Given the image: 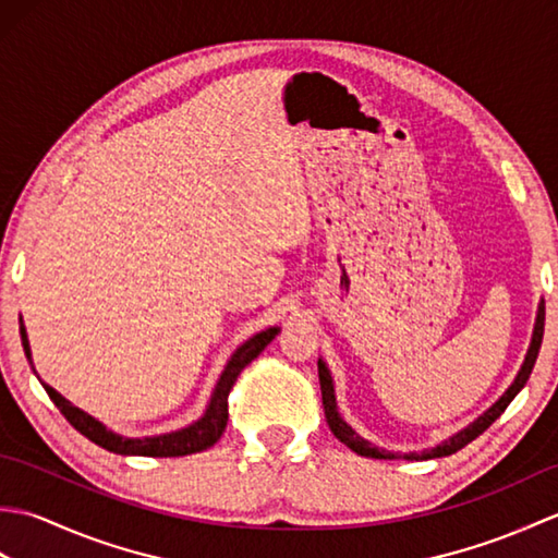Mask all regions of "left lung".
<instances>
[{
  "label": "left lung",
  "instance_id": "1",
  "mask_svg": "<svg viewBox=\"0 0 558 558\" xmlns=\"http://www.w3.org/2000/svg\"><path fill=\"white\" fill-rule=\"evenodd\" d=\"M542 336H544V300L539 302L537 306V322H535V330H532V342H530V350L525 354V362L523 366H520V372L515 376V381L508 386L506 393L494 402V405L480 414V417L468 424L465 429L458 432L456 436H450L448 441L438 444L436 448H429V450H422V453H405L402 458L405 460H429V458H444V456H450L456 453V450L465 448L470 441H475V438L480 434H484L489 429V426L501 417V412L511 405V400L520 393V388H523L527 384V378L532 374V366H535L537 362V354H539V348H542ZM318 384H322V400H324V412H326V422L330 426V432L336 434L338 441L345 444L348 448H352L354 453L357 456H364V458H381V460H393L398 458V453H390V450L386 448H378L374 444L366 441V438H362L357 432L352 429V426L340 417L338 412V402H336V388H333V378H330V372L324 360H318Z\"/></svg>",
  "mask_w": 558,
  "mask_h": 558
}]
</instances>
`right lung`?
<instances>
[{
	"mask_svg": "<svg viewBox=\"0 0 558 558\" xmlns=\"http://www.w3.org/2000/svg\"><path fill=\"white\" fill-rule=\"evenodd\" d=\"M278 330L280 328H276V326L260 330V333H256L254 338H248L244 345L236 348L228 366H225V372L220 374L216 388H213V396H210L204 417L196 420L194 424L184 426V429H177L170 434L144 436V438L120 436V434L110 432L108 426L98 422L96 417H90L88 412H83L76 405H71V402L59 396L52 386H47V384H43V386L47 390V396H50V400L59 408V412L64 414L66 422L74 426L76 432L90 438L93 444H98L105 450H110V453L148 456V458L192 456V453H201V450L210 448L222 436L225 426H228V396L236 381V376L242 374V369L248 362L256 360L258 354L264 352L268 342L278 336ZM21 342H23V352H26V357L31 362V345H28V336H26V328H23V322H21Z\"/></svg>",
	"mask_w": 558,
	"mask_h": 558,
	"instance_id": "1",
	"label": "right lung"
}]
</instances>
